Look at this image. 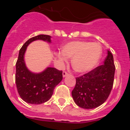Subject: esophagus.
Masks as SVG:
<instances>
[{"label":"esophagus","mask_w":130,"mask_h":130,"mask_svg":"<svg viewBox=\"0 0 130 130\" xmlns=\"http://www.w3.org/2000/svg\"><path fill=\"white\" fill-rule=\"evenodd\" d=\"M68 75V73H67V72H66V71H64L62 73V75H63V77H65L66 76H67V75Z\"/></svg>","instance_id":"34e87169"}]
</instances>
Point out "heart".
Returning a JSON list of instances; mask_svg holds the SVG:
<instances>
[{"label":"heart","instance_id":"heart-1","mask_svg":"<svg viewBox=\"0 0 130 130\" xmlns=\"http://www.w3.org/2000/svg\"><path fill=\"white\" fill-rule=\"evenodd\" d=\"M102 53V47L98 43L73 41L63 45L57 57L62 62L66 61V57L72 58L71 64L74 71L83 73L90 72L97 66Z\"/></svg>","mask_w":130,"mask_h":130}]
</instances>
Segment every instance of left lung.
Here are the masks:
<instances>
[{
  "label": "left lung",
  "instance_id": "left-lung-1",
  "mask_svg": "<svg viewBox=\"0 0 130 130\" xmlns=\"http://www.w3.org/2000/svg\"><path fill=\"white\" fill-rule=\"evenodd\" d=\"M104 62L103 65L76 78L72 95L75 104L80 107L87 109L98 107L109 96L115 72L113 56L109 51H107Z\"/></svg>",
  "mask_w": 130,
  "mask_h": 130
}]
</instances>
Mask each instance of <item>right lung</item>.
<instances>
[{
    "instance_id": "obj_1",
    "label": "right lung",
    "mask_w": 130,
    "mask_h": 130,
    "mask_svg": "<svg viewBox=\"0 0 130 130\" xmlns=\"http://www.w3.org/2000/svg\"><path fill=\"white\" fill-rule=\"evenodd\" d=\"M51 36L40 34L27 40L19 50L16 62L15 83L21 99L28 104H41L51 98L55 87L62 80V72L55 68L47 67L40 73H33L25 64V53L26 47L36 40L51 43Z\"/></svg>"
}]
</instances>
